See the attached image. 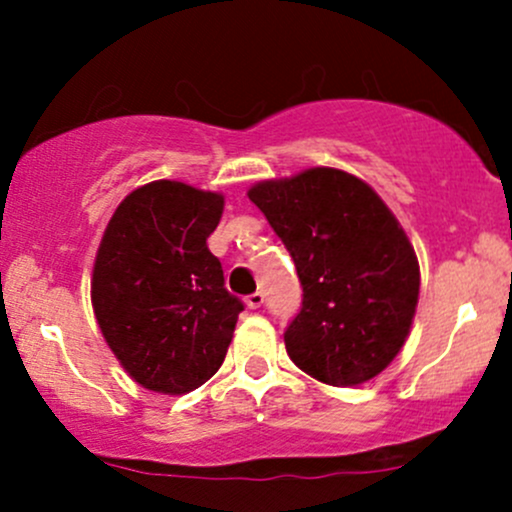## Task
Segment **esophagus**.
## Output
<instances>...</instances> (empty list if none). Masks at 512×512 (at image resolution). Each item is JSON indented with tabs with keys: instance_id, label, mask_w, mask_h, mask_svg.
<instances>
[{
	"instance_id": "1",
	"label": "esophagus",
	"mask_w": 512,
	"mask_h": 512,
	"mask_svg": "<svg viewBox=\"0 0 512 512\" xmlns=\"http://www.w3.org/2000/svg\"><path fill=\"white\" fill-rule=\"evenodd\" d=\"M262 303H264V296H262L260 291H257V293H252V296L245 298V305H248L250 310H257V308H262Z\"/></svg>"
}]
</instances>
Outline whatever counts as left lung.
I'll use <instances>...</instances> for the list:
<instances>
[{"instance_id":"1","label":"left lung","mask_w":512,"mask_h":512,"mask_svg":"<svg viewBox=\"0 0 512 512\" xmlns=\"http://www.w3.org/2000/svg\"><path fill=\"white\" fill-rule=\"evenodd\" d=\"M248 197L303 286V308L284 334L291 361L332 387L383 373L407 342L421 286L397 216L368 182L327 166L262 180Z\"/></svg>"}]
</instances>
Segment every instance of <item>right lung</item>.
<instances>
[{
    "label": "right lung",
    "mask_w": 512,
    "mask_h": 512,
    "mask_svg": "<svg viewBox=\"0 0 512 512\" xmlns=\"http://www.w3.org/2000/svg\"><path fill=\"white\" fill-rule=\"evenodd\" d=\"M221 192L154 180L117 204L98 245L91 305L129 378L161 395L204 385L226 358L243 303L223 289L207 238Z\"/></svg>",
    "instance_id": "add662e5"
}]
</instances>
